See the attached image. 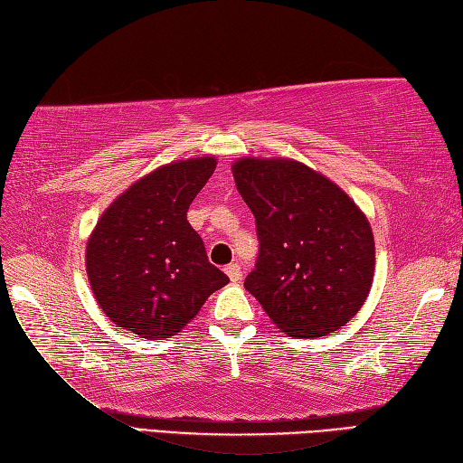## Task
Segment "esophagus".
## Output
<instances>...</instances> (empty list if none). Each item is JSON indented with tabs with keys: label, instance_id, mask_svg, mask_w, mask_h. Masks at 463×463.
Instances as JSON below:
<instances>
[{
	"label": "esophagus",
	"instance_id": "esophagus-1",
	"mask_svg": "<svg viewBox=\"0 0 463 463\" xmlns=\"http://www.w3.org/2000/svg\"><path fill=\"white\" fill-rule=\"evenodd\" d=\"M224 272H226V277L231 279V282H239V280H241V277H242L241 264H237V262L226 264V267H224Z\"/></svg>",
	"mask_w": 463,
	"mask_h": 463
}]
</instances>
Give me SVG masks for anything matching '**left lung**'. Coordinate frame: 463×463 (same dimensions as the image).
<instances>
[{"mask_svg":"<svg viewBox=\"0 0 463 463\" xmlns=\"http://www.w3.org/2000/svg\"><path fill=\"white\" fill-rule=\"evenodd\" d=\"M232 176L259 237L244 288L270 320L294 338H317L356 317L376 260L370 222L356 203L292 159L244 156Z\"/></svg>","mask_w":463,"mask_h":463,"instance_id":"obj_1","label":"left lung"}]
</instances>
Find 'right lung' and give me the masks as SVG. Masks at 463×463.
<instances>
[{
    "instance_id": "obj_1",
    "label": "right lung",
    "mask_w": 463,
    "mask_h": 463,
    "mask_svg": "<svg viewBox=\"0 0 463 463\" xmlns=\"http://www.w3.org/2000/svg\"><path fill=\"white\" fill-rule=\"evenodd\" d=\"M214 166V156L159 166L101 214L87 241L85 267L97 304L119 328L171 338L229 282L186 221Z\"/></svg>"
}]
</instances>
